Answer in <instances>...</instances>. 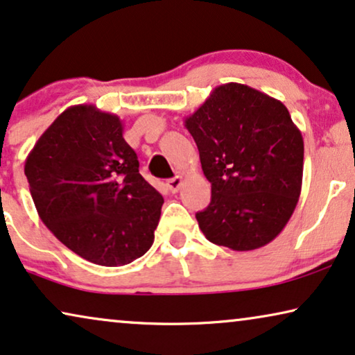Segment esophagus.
Returning <instances> with one entry per match:
<instances>
[{
    "label": "esophagus",
    "mask_w": 355,
    "mask_h": 355,
    "mask_svg": "<svg viewBox=\"0 0 355 355\" xmlns=\"http://www.w3.org/2000/svg\"><path fill=\"white\" fill-rule=\"evenodd\" d=\"M182 183H183V178L182 177H175V178H170V180L167 182V187H168V190L172 191V193H177L178 188L182 187Z\"/></svg>",
    "instance_id": "esophagus-1"
}]
</instances>
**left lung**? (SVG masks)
<instances>
[{
	"label": "left lung",
	"mask_w": 355,
	"mask_h": 355,
	"mask_svg": "<svg viewBox=\"0 0 355 355\" xmlns=\"http://www.w3.org/2000/svg\"><path fill=\"white\" fill-rule=\"evenodd\" d=\"M211 202L196 220L209 242L250 252L272 242L302 191L304 138L284 103L239 83L217 86L185 118Z\"/></svg>",
	"instance_id": "8db88e82"
}]
</instances>
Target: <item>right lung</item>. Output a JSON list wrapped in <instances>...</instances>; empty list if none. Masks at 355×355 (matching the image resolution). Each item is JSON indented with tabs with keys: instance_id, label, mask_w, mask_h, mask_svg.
I'll use <instances>...</instances> for the list:
<instances>
[{
	"instance_id": "1",
	"label": "right lung",
	"mask_w": 355,
	"mask_h": 355,
	"mask_svg": "<svg viewBox=\"0 0 355 355\" xmlns=\"http://www.w3.org/2000/svg\"><path fill=\"white\" fill-rule=\"evenodd\" d=\"M40 219L71 252L123 266L154 243L164 198L139 173L123 123L96 105L56 116L24 165Z\"/></svg>"
}]
</instances>
